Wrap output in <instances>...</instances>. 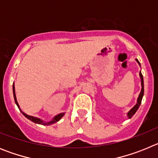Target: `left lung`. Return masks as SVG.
<instances>
[{
	"label": "left lung",
	"instance_id": "left-lung-1",
	"mask_svg": "<svg viewBox=\"0 0 158 158\" xmlns=\"http://www.w3.org/2000/svg\"><path fill=\"white\" fill-rule=\"evenodd\" d=\"M136 60H137V62H139V65H140V63H139V60L138 59H136ZM139 75H140L141 80H142V90H141V93L139 96V98H138V101H137L136 105H135V107H134L133 108H132V109H131L129 112H128L127 115L129 118H131V117L133 116V115H135V113L137 111V110L139 109V106H140L141 103H142V97H143V95H144V82H143V77H142V74L141 72L139 73Z\"/></svg>",
	"mask_w": 158,
	"mask_h": 158
}]
</instances>
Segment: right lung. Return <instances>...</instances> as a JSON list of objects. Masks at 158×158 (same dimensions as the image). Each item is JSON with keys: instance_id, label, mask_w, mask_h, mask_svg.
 Instances as JSON below:
<instances>
[{"instance_id": "obj_1", "label": "right lung", "mask_w": 158, "mask_h": 158, "mask_svg": "<svg viewBox=\"0 0 158 158\" xmlns=\"http://www.w3.org/2000/svg\"><path fill=\"white\" fill-rule=\"evenodd\" d=\"M12 91H13V96H14V100H15V102H16V105H17V107H19V104H18L17 103V100H16V93H15V87H14V83H13V85H12ZM22 114H23V115H24L25 117L27 118H28L29 120L32 121V122L35 123H38V124H43V125H49V124H52V123H54L58 122V120H59L60 118H62V116L64 115V113H61V114H59V115H56V116L54 117V118H53L52 120L51 121V122H48V123H44L43 120H41L40 118H35V117H33V116H31V115H27V114H25V113H23V111H21Z\"/></svg>"}]
</instances>
